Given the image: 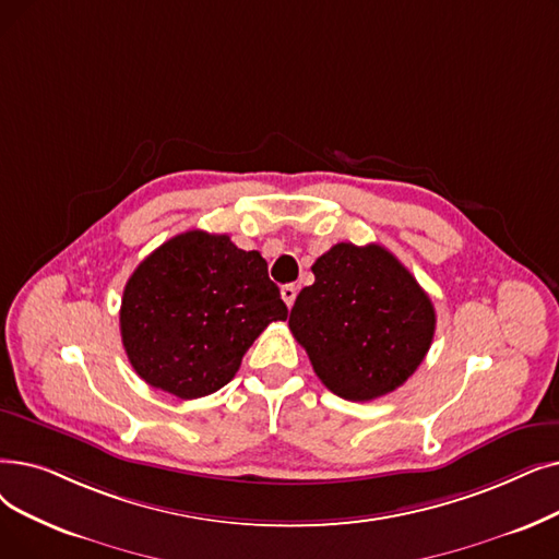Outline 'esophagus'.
I'll return each instance as SVG.
<instances>
[{
  "label": "esophagus",
  "instance_id": "34e87169",
  "mask_svg": "<svg viewBox=\"0 0 559 559\" xmlns=\"http://www.w3.org/2000/svg\"><path fill=\"white\" fill-rule=\"evenodd\" d=\"M281 297H283V301H285V306L287 308H293V304H295V299H297V285H283L281 287Z\"/></svg>",
  "mask_w": 559,
  "mask_h": 559
}]
</instances>
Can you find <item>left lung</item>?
<instances>
[{
	"instance_id": "obj_1",
	"label": "left lung",
	"mask_w": 559,
	"mask_h": 559,
	"mask_svg": "<svg viewBox=\"0 0 559 559\" xmlns=\"http://www.w3.org/2000/svg\"><path fill=\"white\" fill-rule=\"evenodd\" d=\"M289 331L337 397L370 402L393 393L429 352L436 312L406 266L379 245L340 241L312 264Z\"/></svg>"
}]
</instances>
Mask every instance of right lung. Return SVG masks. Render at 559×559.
<instances>
[{
	"label": "right lung",
	"instance_id": "right-lung-1",
	"mask_svg": "<svg viewBox=\"0 0 559 559\" xmlns=\"http://www.w3.org/2000/svg\"><path fill=\"white\" fill-rule=\"evenodd\" d=\"M287 318L258 251L228 235L189 230L145 258L120 301V337L134 372L180 400L224 388L272 322Z\"/></svg>",
	"mask_w": 559,
	"mask_h": 559
}]
</instances>
